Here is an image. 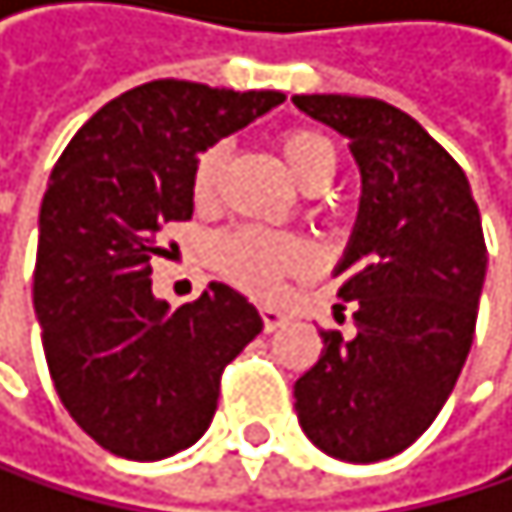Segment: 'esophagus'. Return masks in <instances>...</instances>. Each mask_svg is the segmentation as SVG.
I'll return each instance as SVG.
<instances>
[{
  "mask_svg": "<svg viewBox=\"0 0 512 512\" xmlns=\"http://www.w3.org/2000/svg\"><path fill=\"white\" fill-rule=\"evenodd\" d=\"M259 316H262V325H265V331H269V334L290 322V316H287L284 309H278V306H262V309H259Z\"/></svg>",
  "mask_w": 512,
  "mask_h": 512,
  "instance_id": "1",
  "label": "esophagus"
}]
</instances>
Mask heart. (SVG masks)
Returning <instances> with one entry per match:
<instances>
[{"mask_svg": "<svg viewBox=\"0 0 512 512\" xmlns=\"http://www.w3.org/2000/svg\"><path fill=\"white\" fill-rule=\"evenodd\" d=\"M278 156L303 190H319L331 181L334 168H338V149L334 143L309 127H294L278 137ZM225 168V146H209L206 153L196 159L193 168V196L200 203H209L218 178ZM209 259L218 272L237 287L250 290L256 297H272L281 287V278L287 272H297L306 262L303 243L278 237L259 228H231L215 234L209 243Z\"/></svg>", "mask_w": 512, "mask_h": 512, "instance_id": "b5f03b06", "label": "heart"}]
</instances>
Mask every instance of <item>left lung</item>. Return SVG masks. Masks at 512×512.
I'll return each instance as SVG.
<instances>
[{"label":"left lung","instance_id":"obj_1","mask_svg":"<svg viewBox=\"0 0 512 512\" xmlns=\"http://www.w3.org/2000/svg\"><path fill=\"white\" fill-rule=\"evenodd\" d=\"M294 106L350 140L363 181L334 265L356 331H322L294 410L328 457L378 463L435 422L463 372L488 269L482 218L463 168L406 112L341 93L294 96Z\"/></svg>","mask_w":512,"mask_h":512}]
</instances>
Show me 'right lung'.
Instances as JSON below:
<instances>
[{"label":"right lung","instance_id":"obj_1","mask_svg":"<svg viewBox=\"0 0 512 512\" xmlns=\"http://www.w3.org/2000/svg\"><path fill=\"white\" fill-rule=\"evenodd\" d=\"M281 102L278 90L149 80L106 102L49 174L33 309L65 410L115 457L153 463L200 441L225 366L262 331L222 281L171 309L149 259L165 253L159 228L193 215L200 153Z\"/></svg>","mask_w":512,"mask_h":512}]
</instances>
